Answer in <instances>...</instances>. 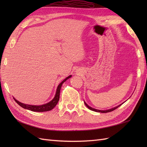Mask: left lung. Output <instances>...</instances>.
Returning a JSON list of instances; mask_svg holds the SVG:
<instances>
[{
	"instance_id": "1",
	"label": "left lung",
	"mask_w": 147,
	"mask_h": 147,
	"mask_svg": "<svg viewBox=\"0 0 147 147\" xmlns=\"http://www.w3.org/2000/svg\"><path fill=\"white\" fill-rule=\"evenodd\" d=\"M84 103H85V105L87 107H88L89 109H90V110H92V111H95V112H102V113H107V112H112V111H114L115 109H116L117 107H119V106H121V105H118V106H117V107H114V108H112V109H109V110H105V111H101V110H98V109H93V108H92V107H90V106L88 105V104H86V103L85 102H84Z\"/></svg>"
}]
</instances>
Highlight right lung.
<instances>
[{
	"instance_id": "add662e5",
	"label": "right lung",
	"mask_w": 147,
	"mask_h": 147,
	"mask_svg": "<svg viewBox=\"0 0 147 147\" xmlns=\"http://www.w3.org/2000/svg\"><path fill=\"white\" fill-rule=\"evenodd\" d=\"M72 76L70 75L68 77H67L66 78L64 79L62 82L59 84L57 86V91H56L55 95L54 96V98H53L51 102H49L47 104L41 105H27V104H24L21 103L20 102L18 101L17 100H16L14 98V100L15 102L17 103L18 105H20L21 107H23L25 109H28V110L34 111V112H45V111H51L52 109H54L55 107V106L57 105V104L59 102V96H60V90L61 88L62 85L63 84L64 82H65L67 79L70 78Z\"/></svg>"
}]
</instances>
